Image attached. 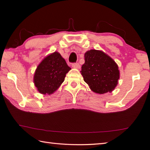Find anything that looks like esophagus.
<instances>
[{"label":"esophagus","instance_id":"esophagus-1","mask_svg":"<svg viewBox=\"0 0 150 150\" xmlns=\"http://www.w3.org/2000/svg\"><path fill=\"white\" fill-rule=\"evenodd\" d=\"M72 67L74 68H77V69H79L80 65L78 63H72Z\"/></svg>","mask_w":150,"mask_h":150}]
</instances>
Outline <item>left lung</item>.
<instances>
[{"label":"left lung","mask_w":150,"mask_h":150,"mask_svg":"<svg viewBox=\"0 0 150 150\" xmlns=\"http://www.w3.org/2000/svg\"><path fill=\"white\" fill-rule=\"evenodd\" d=\"M81 75L93 92L104 94L112 91L120 77L118 67L102 51L91 50L85 54Z\"/></svg>","instance_id":"left-lung-1"}]
</instances>
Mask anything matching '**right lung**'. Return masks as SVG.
<instances>
[{"label": "right lung", "mask_w": 150, "mask_h": 150, "mask_svg": "<svg viewBox=\"0 0 150 150\" xmlns=\"http://www.w3.org/2000/svg\"><path fill=\"white\" fill-rule=\"evenodd\" d=\"M70 69L60 54L53 53L38 66L34 76L35 86L40 93L51 95L59 87Z\"/></svg>", "instance_id": "right-lung-1"}]
</instances>
